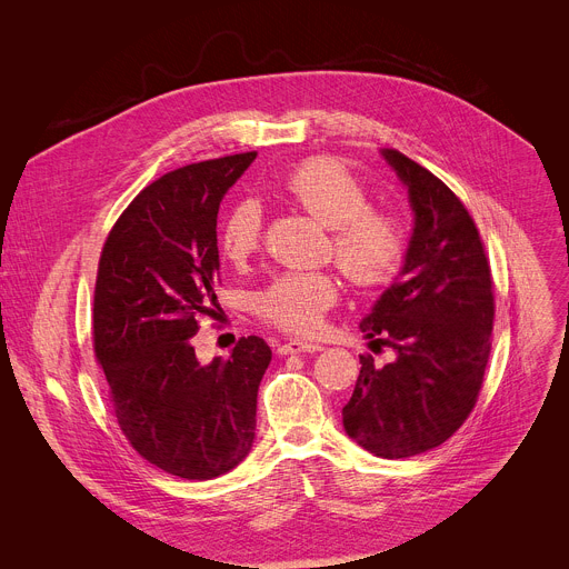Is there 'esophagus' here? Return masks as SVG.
Returning a JSON list of instances; mask_svg holds the SVG:
<instances>
[{
	"mask_svg": "<svg viewBox=\"0 0 569 569\" xmlns=\"http://www.w3.org/2000/svg\"><path fill=\"white\" fill-rule=\"evenodd\" d=\"M277 351L281 356H288V353H315V351H321V347L312 345V342H303V340H288V342L279 345Z\"/></svg>",
	"mask_w": 569,
	"mask_h": 569,
	"instance_id": "34e87169",
	"label": "esophagus"
}]
</instances>
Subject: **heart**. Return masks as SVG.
Instances as JSON below:
<instances>
[{"mask_svg":"<svg viewBox=\"0 0 569 569\" xmlns=\"http://www.w3.org/2000/svg\"><path fill=\"white\" fill-rule=\"evenodd\" d=\"M292 200L312 218L333 229L338 268L358 288H380L393 281L408 257L405 222L371 209L362 182L333 159H308L286 182ZM263 211L254 198L236 202L218 227V246L227 261L246 263L261 246ZM338 301V281L327 272H286L254 297L257 312L290 333H312Z\"/></svg>","mask_w":569,"mask_h":569,"instance_id":"heart-1","label":"heart"}]
</instances>
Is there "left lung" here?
I'll use <instances>...</instances> for the list:
<instances>
[{"label": "left lung", "mask_w": 569, "mask_h": 569, "mask_svg": "<svg viewBox=\"0 0 569 569\" xmlns=\"http://www.w3.org/2000/svg\"><path fill=\"white\" fill-rule=\"evenodd\" d=\"M382 157L408 187L415 211L400 277L360 329L396 351L360 376L342 408L347 435L382 459L421 455L450 439L472 412L491 356L496 297L483 242L463 202L393 148Z\"/></svg>", "instance_id": "1"}]
</instances>
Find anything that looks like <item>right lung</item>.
Wrapping results in <instances>:
<instances>
[{
    "label": "right lung",
    "mask_w": 569,
    "mask_h": 569,
    "mask_svg": "<svg viewBox=\"0 0 569 569\" xmlns=\"http://www.w3.org/2000/svg\"><path fill=\"white\" fill-rule=\"evenodd\" d=\"M254 157L198 161L148 184L99 261L94 353L112 412L143 459L184 479L224 475L254 443L270 347L240 338L227 360L202 365L191 345L198 317H213L220 202Z\"/></svg>",
    "instance_id": "1"
}]
</instances>
